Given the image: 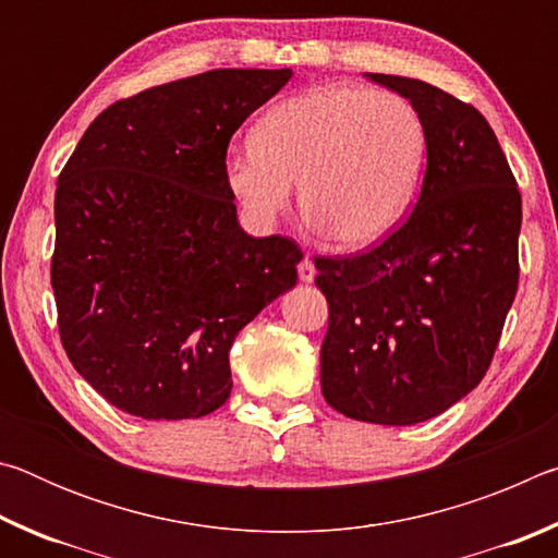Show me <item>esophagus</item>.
Wrapping results in <instances>:
<instances>
[{
  "instance_id": "1",
  "label": "esophagus",
  "mask_w": 558,
  "mask_h": 558,
  "mask_svg": "<svg viewBox=\"0 0 558 558\" xmlns=\"http://www.w3.org/2000/svg\"><path fill=\"white\" fill-rule=\"evenodd\" d=\"M298 276H300V280H302V282H313V280H315V276H317L315 263L310 260V258H302V260H300V266H298Z\"/></svg>"
}]
</instances>
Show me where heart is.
<instances>
[{
  "label": "heart",
  "mask_w": 558,
  "mask_h": 558,
  "mask_svg": "<svg viewBox=\"0 0 558 558\" xmlns=\"http://www.w3.org/2000/svg\"><path fill=\"white\" fill-rule=\"evenodd\" d=\"M251 140L223 157L226 189L245 219L268 229L290 209L300 182L302 214L347 251L396 231L428 162V130L411 100L347 83L276 102Z\"/></svg>",
  "instance_id": "b5f03b06"
}]
</instances>
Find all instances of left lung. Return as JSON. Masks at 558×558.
Instances as JSON below:
<instances>
[{
    "label": "left lung",
    "instance_id": "obj_1",
    "mask_svg": "<svg viewBox=\"0 0 558 558\" xmlns=\"http://www.w3.org/2000/svg\"><path fill=\"white\" fill-rule=\"evenodd\" d=\"M421 112L428 165L413 211L352 258H315L329 305L325 401L347 418L413 426L483 381L519 280L522 196L489 122L426 81L366 73Z\"/></svg>",
    "mask_w": 558,
    "mask_h": 558
}]
</instances>
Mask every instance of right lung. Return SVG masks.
<instances>
[{
    "mask_svg": "<svg viewBox=\"0 0 558 558\" xmlns=\"http://www.w3.org/2000/svg\"><path fill=\"white\" fill-rule=\"evenodd\" d=\"M290 69H219L112 102L56 184L51 286L65 354L102 399L145 421L202 418L231 396L229 352L295 288L302 253L253 239L223 157Z\"/></svg>",
    "mask_w": 558,
    "mask_h": 558,
    "instance_id": "1",
    "label": "right lung"
}]
</instances>
